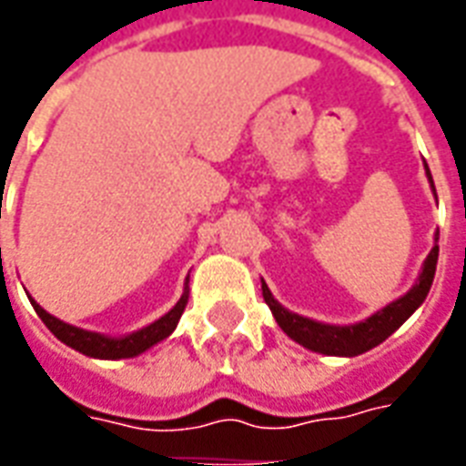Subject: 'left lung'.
<instances>
[{
    "instance_id": "8db88e82",
    "label": "left lung",
    "mask_w": 466,
    "mask_h": 466,
    "mask_svg": "<svg viewBox=\"0 0 466 466\" xmlns=\"http://www.w3.org/2000/svg\"><path fill=\"white\" fill-rule=\"evenodd\" d=\"M424 169H427L431 194L437 197L430 167L424 164ZM434 239H440V232H437ZM437 257H440V244H434L431 252L427 254V259L421 264L420 277H417V282L411 284L410 292L401 294L400 299H394L387 307H381L380 312H374L367 319H361V322L324 324L317 322V319H309V317H302V314L289 312L287 307H282V304L274 299V294L269 292V287L262 279L264 302L269 304V309H272L277 324L282 327V332L297 344H302V347L312 351H319V354H327V357H357V354H364V351L374 350L377 344L384 342L390 334L397 332L401 324L407 322L411 314L420 309L421 302L430 294L431 282H434Z\"/></svg>"
}]
</instances>
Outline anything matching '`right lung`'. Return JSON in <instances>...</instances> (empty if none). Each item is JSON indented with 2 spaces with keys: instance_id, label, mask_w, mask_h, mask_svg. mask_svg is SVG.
I'll return each instance as SVG.
<instances>
[{
  "instance_id": "1",
  "label": "right lung",
  "mask_w": 466,
  "mask_h": 466,
  "mask_svg": "<svg viewBox=\"0 0 466 466\" xmlns=\"http://www.w3.org/2000/svg\"><path fill=\"white\" fill-rule=\"evenodd\" d=\"M187 284H189V277H187ZM187 284H184L179 302L174 304L169 312L159 317L157 322L147 324V327L132 334H124V337H109V334L89 332V329H82V327H75V324H66L62 319H56L55 314L46 312L45 307H39L32 297H29V302L35 307V312L39 314V319L49 327V332L55 334L59 342H65L66 347L82 351L85 357H92V360H132V357H139L142 351L152 350L154 344L167 339L177 329L179 317H182L184 307H187V299H189Z\"/></svg>"
}]
</instances>
